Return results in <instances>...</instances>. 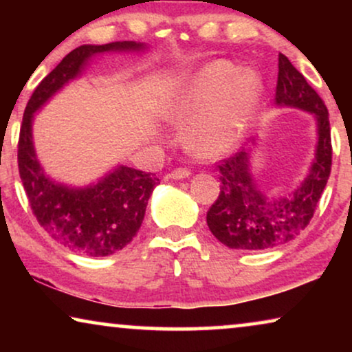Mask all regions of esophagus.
Masks as SVG:
<instances>
[{
    "label": "esophagus",
    "mask_w": 352,
    "mask_h": 352,
    "mask_svg": "<svg viewBox=\"0 0 352 352\" xmlns=\"http://www.w3.org/2000/svg\"><path fill=\"white\" fill-rule=\"evenodd\" d=\"M170 176L173 179H184V177L190 176V170H187V168H176V170L171 171Z\"/></svg>",
    "instance_id": "obj_1"
}]
</instances>
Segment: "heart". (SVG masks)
Returning <instances> with one entry per match:
<instances>
[{
	"mask_svg": "<svg viewBox=\"0 0 352 352\" xmlns=\"http://www.w3.org/2000/svg\"><path fill=\"white\" fill-rule=\"evenodd\" d=\"M261 93V78L253 70H235L229 62H216L189 81L176 99L173 118L190 120L186 139L197 151L223 152L252 122Z\"/></svg>",
	"mask_w": 352,
	"mask_h": 352,
	"instance_id": "1",
	"label": "heart"
}]
</instances>
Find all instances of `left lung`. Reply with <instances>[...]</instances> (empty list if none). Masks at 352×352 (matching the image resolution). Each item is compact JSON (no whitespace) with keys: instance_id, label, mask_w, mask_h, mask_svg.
Returning <instances> with one entry per match:
<instances>
[{"instance_id":"8db88e82","label":"left lung","mask_w":352,"mask_h":352,"mask_svg":"<svg viewBox=\"0 0 352 352\" xmlns=\"http://www.w3.org/2000/svg\"><path fill=\"white\" fill-rule=\"evenodd\" d=\"M276 104L314 113L317 148L309 175L285 199L271 200L250 173V153L240 151L218 163L221 192L206 213L216 239L235 250H267L295 239L309 224L331 171L329 110L287 56L278 54Z\"/></svg>"}]
</instances>
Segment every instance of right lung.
I'll list each match as a JSON object with an SVG mask.
<instances>
[{
	"instance_id": "1",
	"label": "right lung",
	"mask_w": 352,
	"mask_h": 352,
	"mask_svg": "<svg viewBox=\"0 0 352 352\" xmlns=\"http://www.w3.org/2000/svg\"><path fill=\"white\" fill-rule=\"evenodd\" d=\"M134 41L85 45L69 52L33 91L23 112L19 134L17 162L27 199L43 229L56 242L86 256H109L131 242L141 228L153 187V173L118 166L98 184L85 189L56 184L45 175L32 139L33 113L62 86L80 75L91 56L107 51L142 50Z\"/></svg>"
}]
</instances>
